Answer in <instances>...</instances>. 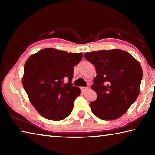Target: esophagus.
I'll return each mask as SVG.
<instances>
[{
  "mask_svg": "<svg viewBox=\"0 0 155 155\" xmlns=\"http://www.w3.org/2000/svg\"><path fill=\"white\" fill-rule=\"evenodd\" d=\"M88 89H89L88 87H81V91H85L86 90H87Z\"/></svg>",
  "mask_w": 155,
  "mask_h": 155,
  "instance_id": "esophagus-1",
  "label": "esophagus"
}]
</instances>
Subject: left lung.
Returning a JSON list of instances; mask_svg holds the SVG:
<instances>
[{"mask_svg": "<svg viewBox=\"0 0 155 155\" xmlns=\"http://www.w3.org/2000/svg\"><path fill=\"white\" fill-rule=\"evenodd\" d=\"M84 57L94 65L97 76L91 88L97 98L90 104L93 114L103 120L119 118L137 98L142 68L130 54L120 49L87 52Z\"/></svg>", "mask_w": 155, "mask_h": 155, "instance_id": "obj_1", "label": "left lung"}]
</instances>
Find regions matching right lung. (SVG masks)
Masks as SVG:
<instances>
[{"mask_svg": "<svg viewBox=\"0 0 155 155\" xmlns=\"http://www.w3.org/2000/svg\"><path fill=\"white\" fill-rule=\"evenodd\" d=\"M83 54L52 48L28 57L24 68L22 85L31 104L44 118L59 121L69 115L80 88L72 86L74 68Z\"/></svg>", "mask_w": 155, "mask_h": 155, "instance_id": "add662e5", "label": "right lung"}]
</instances>
